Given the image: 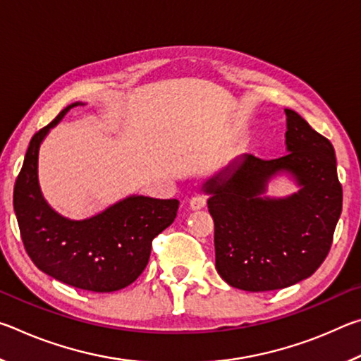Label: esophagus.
Returning <instances> with one entry per match:
<instances>
[{"label": "esophagus", "instance_id": "obj_1", "mask_svg": "<svg viewBox=\"0 0 361 361\" xmlns=\"http://www.w3.org/2000/svg\"><path fill=\"white\" fill-rule=\"evenodd\" d=\"M204 205H205V197L202 194H195V195H192L191 200H189V207H191L192 210L202 209Z\"/></svg>", "mask_w": 361, "mask_h": 361}]
</instances>
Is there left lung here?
Instances as JSON below:
<instances>
[{"instance_id":"left-lung-1","label":"left lung","mask_w":361,"mask_h":361,"mask_svg":"<svg viewBox=\"0 0 361 361\" xmlns=\"http://www.w3.org/2000/svg\"><path fill=\"white\" fill-rule=\"evenodd\" d=\"M288 154H245L204 185L215 221V266L226 283L245 291L286 288L320 267L342 212L331 142L293 109H285ZM285 171L300 191L288 198L262 195Z\"/></svg>"}]
</instances>
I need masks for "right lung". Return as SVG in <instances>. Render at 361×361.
<instances>
[{
    "mask_svg": "<svg viewBox=\"0 0 361 361\" xmlns=\"http://www.w3.org/2000/svg\"><path fill=\"white\" fill-rule=\"evenodd\" d=\"M36 132L14 186V212L23 247L35 266L75 288L111 293L135 282L149 261L151 243L176 218V199L130 195L87 219H68L42 197L38 152L47 132L71 108Z\"/></svg>",
    "mask_w": 361,
    "mask_h": 361,
    "instance_id": "add662e5",
    "label": "right lung"
}]
</instances>
